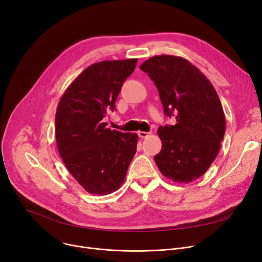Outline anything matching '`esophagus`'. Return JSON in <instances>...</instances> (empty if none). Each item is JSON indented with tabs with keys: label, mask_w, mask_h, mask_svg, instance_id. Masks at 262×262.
<instances>
[{
	"label": "esophagus",
	"mask_w": 262,
	"mask_h": 262,
	"mask_svg": "<svg viewBox=\"0 0 262 262\" xmlns=\"http://www.w3.org/2000/svg\"><path fill=\"white\" fill-rule=\"evenodd\" d=\"M148 134L149 133H146V132H138V136L140 137V138H147Z\"/></svg>",
	"instance_id": "esophagus-1"
}]
</instances>
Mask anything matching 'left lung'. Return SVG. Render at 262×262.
Instances as JSON below:
<instances>
[{
    "mask_svg": "<svg viewBox=\"0 0 262 262\" xmlns=\"http://www.w3.org/2000/svg\"><path fill=\"white\" fill-rule=\"evenodd\" d=\"M140 69L158 89L167 117L175 125L158 128L162 142L154 159L161 174L175 183L198 180L215 159L225 134V115L209 79L189 60L159 55Z\"/></svg>",
    "mask_w": 262,
    "mask_h": 262,
    "instance_id": "obj_1",
    "label": "left lung"
}]
</instances>
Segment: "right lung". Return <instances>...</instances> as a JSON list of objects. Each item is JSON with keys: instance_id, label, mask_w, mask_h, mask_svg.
I'll return each mask as SVG.
<instances>
[{"instance_id": "right-lung-1", "label": "right lung", "mask_w": 262, "mask_h": 262, "mask_svg": "<svg viewBox=\"0 0 262 262\" xmlns=\"http://www.w3.org/2000/svg\"><path fill=\"white\" fill-rule=\"evenodd\" d=\"M138 59L104 60L85 69L67 88L55 117L60 157L75 181L91 194L117 191L137 150L138 135L107 128L102 120Z\"/></svg>"}]
</instances>
